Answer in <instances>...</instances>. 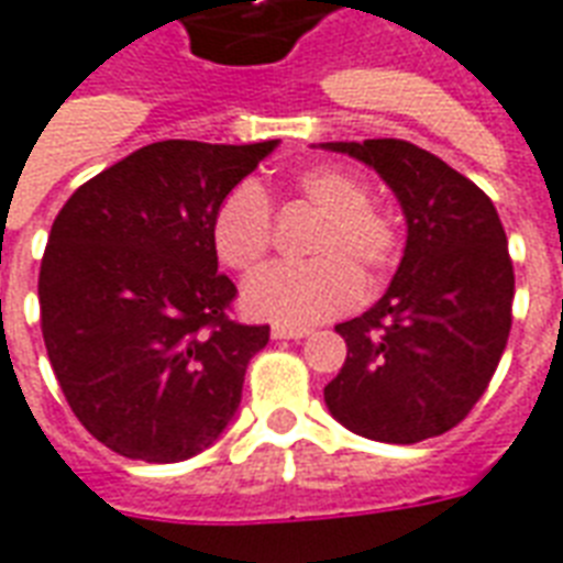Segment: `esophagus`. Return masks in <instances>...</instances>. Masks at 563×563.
Listing matches in <instances>:
<instances>
[{"label":"esophagus","instance_id":"1","mask_svg":"<svg viewBox=\"0 0 563 563\" xmlns=\"http://www.w3.org/2000/svg\"><path fill=\"white\" fill-rule=\"evenodd\" d=\"M310 333L307 328H289V324H274L272 336L274 339H303Z\"/></svg>","mask_w":563,"mask_h":563}]
</instances>
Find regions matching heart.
Segmentation results:
<instances>
[{"mask_svg":"<svg viewBox=\"0 0 563 563\" xmlns=\"http://www.w3.org/2000/svg\"><path fill=\"white\" fill-rule=\"evenodd\" d=\"M291 191L319 212L303 265H277L247 283L244 310L274 324H312L349 310L363 280H377L398 256L396 218L368 200L366 183L336 165L303 167ZM218 260L239 274H256L272 251V209L244 183L221 200L212 218Z\"/></svg>","mask_w":563,"mask_h":563,"instance_id":"1","label":"heart"}]
</instances>
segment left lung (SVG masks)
<instances>
[{
    "label": "left lung",
    "instance_id": "1",
    "mask_svg": "<svg viewBox=\"0 0 563 563\" xmlns=\"http://www.w3.org/2000/svg\"><path fill=\"white\" fill-rule=\"evenodd\" d=\"M393 188L405 256L372 310L336 324L349 345L324 386L330 416L377 443L445 434L484 396L508 345L514 265L482 188L410 141H328Z\"/></svg>",
    "mask_w": 563,
    "mask_h": 563
}]
</instances>
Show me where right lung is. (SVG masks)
Wrapping results in <instances>:
<instances>
[{
	"label": "right lung",
	"mask_w": 563,
	"mask_h": 563,
	"mask_svg": "<svg viewBox=\"0 0 563 563\" xmlns=\"http://www.w3.org/2000/svg\"><path fill=\"white\" fill-rule=\"evenodd\" d=\"M280 141H156L88 179L64 203L37 298L46 354L73 413L111 452L147 463L195 457L242 405L268 328L227 319L212 218Z\"/></svg>",
	"instance_id": "obj_1"
}]
</instances>
